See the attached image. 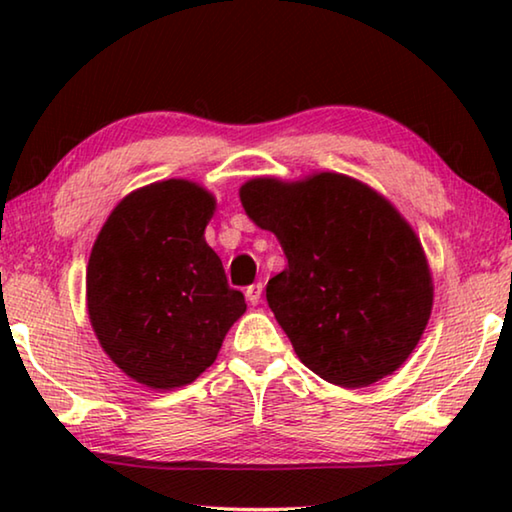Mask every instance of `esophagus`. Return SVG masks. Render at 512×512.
<instances>
[{
	"label": "esophagus",
	"mask_w": 512,
	"mask_h": 512,
	"mask_svg": "<svg viewBox=\"0 0 512 512\" xmlns=\"http://www.w3.org/2000/svg\"><path fill=\"white\" fill-rule=\"evenodd\" d=\"M262 291H264L262 282H255V284H250V287L246 289V300L250 302V305H257V302L262 300Z\"/></svg>",
	"instance_id": "obj_1"
}]
</instances>
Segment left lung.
Returning a JSON list of instances; mask_svg holds the SVG:
<instances>
[{
	"label": "left lung",
	"mask_w": 512,
	"mask_h": 512,
	"mask_svg": "<svg viewBox=\"0 0 512 512\" xmlns=\"http://www.w3.org/2000/svg\"><path fill=\"white\" fill-rule=\"evenodd\" d=\"M241 203L289 259L266 300L309 370L339 386L391 375L418 345L433 302L415 232L370 187L341 173L289 185L257 178Z\"/></svg>",
	"instance_id": "1"
}]
</instances>
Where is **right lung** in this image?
<instances>
[{
	"instance_id": "add662e5",
	"label": "right lung",
	"mask_w": 512,
	"mask_h": 512,
	"mask_svg": "<svg viewBox=\"0 0 512 512\" xmlns=\"http://www.w3.org/2000/svg\"><path fill=\"white\" fill-rule=\"evenodd\" d=\"M214 198L187 180L137 189L108 216L88 264L101 348L140 384L176 388L210 368L246 311L203 237Z\"/></svg>"
}]
</instances>
